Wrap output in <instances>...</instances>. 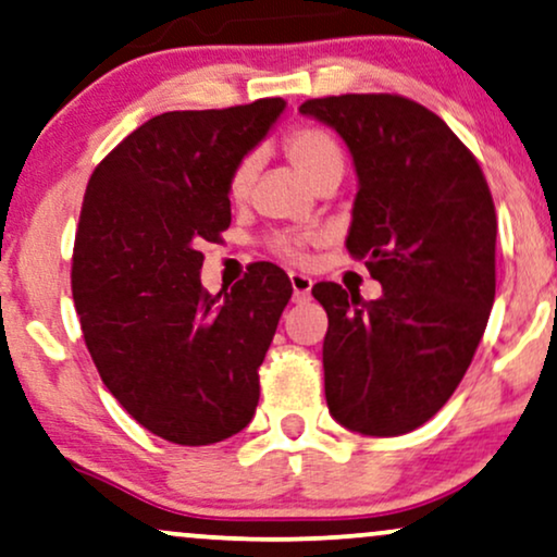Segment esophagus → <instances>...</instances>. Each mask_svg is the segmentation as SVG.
Returning a JSON list of instances; mask_svg holds the SVG:
<instances>
[{
	"mask_svg": "<svg viewBox=\"0 0 557 557\" xmlns=\"http://www.w3.org/2000/svg\"><path fill=\"white\" fill-rule=\"evenodd\" d=\"M290 285H293V300L295 302H302L311 298V287H313V280L308 277V274H300V272H290Z\"/></svg>",
	"mask_w": 557,
	"mask_h": 557,
	"instance_id": "obj_1",
	"label": "esophagus"
}]
</instances>
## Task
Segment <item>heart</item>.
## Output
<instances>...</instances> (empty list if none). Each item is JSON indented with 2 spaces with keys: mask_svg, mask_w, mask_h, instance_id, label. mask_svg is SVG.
Listing matches in <instances>:
<instances>
[{
  "mask_svg": "<svg viewBox=\"0 0 557 557\" xmlns=\"http://www.w3.org/2000/svg\"><path fill=\"white\" fill-rule=\"evenodd\" d=\"M283 149L287 159L293 161V166L306 177L313 182L323 177L329 172H342L344 166V153L342 146L336 144L334 136H329L326 131L321 128H295L285 136ZM257 177V157L249 153L234 166L228 177V197L234 202H244L249 197V189L255 185ZM321 242V234L315 231H308V234H298V231H283V234H274L270 238V249L277 257L287 259V262H302L306 257V246Z\"/></svg>",
  "mask_w": 557,
  "mask_h": 557,
  "instance_id": "b5f03b06",
  "label": "heart"
}]
</instances>
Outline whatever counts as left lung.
<instances>
[{"label":"left lung","instance_id":"8db88e82","mask_svg":"<svg viewBox=\"0 0 557 557\" xmlns=\"http://www.w3.org/2000/svg\"><path fill=\"white\" fill-rule=\"evenodd\" d=\"M355 161L347 249L383 285L377 300L313 285L326 308L323 388L351 432L398 436L434 417L473 362L496 295V208L447 123L400 95L308 100Z\"/></svg>","mask_w":557,"mask_h":557}]
</instances>
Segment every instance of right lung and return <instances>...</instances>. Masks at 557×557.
Listing matches in <instances>:
<instances>
[{"mask_svg":"<svg viewBox=\"0 0 557 557\" xmlns=\"http://www.w3.org/2000/svg\"><path fill=\"white\" fill-rule=\"evenodd\" d=\"M285 100L151 117L97 164L74 238L72 293L102 383L161 440L200 447L249 424L259 364L293 285L255 262L231 293L200 283L231 226L228 177Z\"/></svg>","mask_w":557,"mask_h":557,"instance_id":"add662e5","label":"right lung"}]
</instances>
